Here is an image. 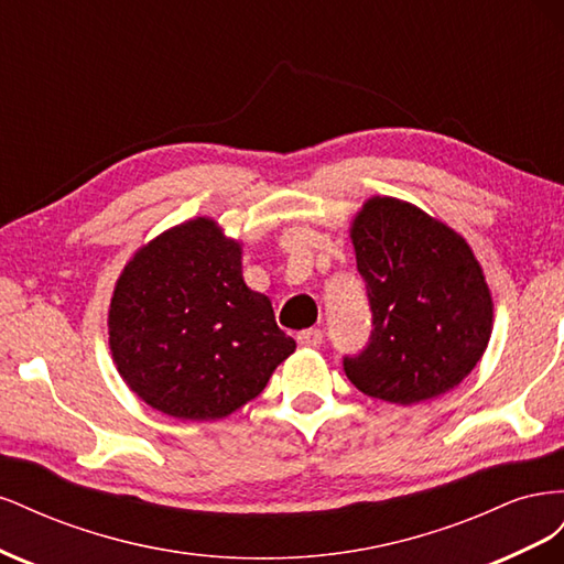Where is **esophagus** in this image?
I'll list each match as a JSON object with an SVG mask.
<instances>
[{
  "mask_svg": "<svg viewBox=\"0 0 564 564\" xmlns=\"http://www.w3.org/2000/svg\"><path fill=\"white\" fill-rule=\"evenodd\" d=\"M322 338H324V334L319 329H303L296 336L299 346H303V348H317L322 344Z\"/></svg>",
  "mask_w": 564,
  "mask_h": 564,
  "instance_id": "obj_1",
  "label": "esophagus"
}]
</instances>
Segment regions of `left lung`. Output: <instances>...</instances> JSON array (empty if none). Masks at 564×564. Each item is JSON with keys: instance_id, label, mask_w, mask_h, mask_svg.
I'll use <instances>...</instances> for the list:
<instances>
[{"instance_id": "8db88e82", "label": "left lung", "mask_w": 564, "mask_h": 564, "mask_svg": "<svg viewBox=\"0 0 564 564\" xmlns=\"http://www.w3.org/2000/svg\"><path fill=\"white\" fill-rule=\"evenodd\" d=\"M350 240L373 324L367 348L344 357L350 383L404 406L456 388L487 350L494 317L468 242L395 197L367 199Z\"/></svg>"}]
</instances>
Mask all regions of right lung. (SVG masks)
Returning <instances> with one entry per match:
<instances>
[{"mask_svg": "<svg viewBox=\"0 0 564 564\" xmlns=\"http://www.w3.org/2000/svg\"><path fill=\"white\" fill-rule=\"evenodd\" d=\"M119 377L183 421L232 414L296 350L270 299L242 278V245L212 218L158 235L124 265L108 313Z\"/></svg>", "mask_w": 564, "mask_h": 564, "instance_id": "right-lung-1", "label": "right lung"}]
</instances>
